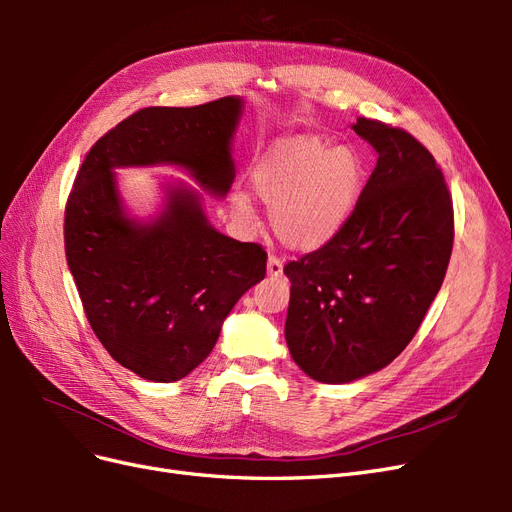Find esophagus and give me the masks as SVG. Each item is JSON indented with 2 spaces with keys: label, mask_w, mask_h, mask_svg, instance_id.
<instances>
[{
  "label": "esophagus",
  "mask_w": 512,
  "mask_h": 512,
  "mask_svg": "<svg viewBox=\"0 0 512 512\" xmlns=\"http://www.w3.org/2000/svg\"><path fill=\"white\" fill-rule=\"evenodd\" d=\"M267 271H269V275H271V277L282 275V271H284V262H282V258H280V256H275V254H271V256H269V260H267Z\"/></svg>",
  "instance_id": "obj_1"
}]
</instances>
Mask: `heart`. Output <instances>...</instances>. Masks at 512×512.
Returning a JSON list of instances; mask_svg holds the SVG:
<instances>
[{"label": "heart", "mask_w": 512, "mask_h": 512, "mask_svg": "<svg viewBox=\"0 0 512 512\" xmlns=\"http://www.w3.org/2000/svg\"><path fill=\"white\" fill-rule=\"evenodd\" d=\"M361 158L314 136L277 145L252 175V188L271 207V226L292 250H318L344 228L361 194ZM239 218H252L243 194L235 198Z\"/></svg>", "instance_id": "1"}]
</instances>
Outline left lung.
<instances>
[{
	"instance_id": "obj_1",
	"label": "left lung",
	"mask_w": 512,
	"mask_h": 512,
	"mask_svg": "<svg viewBox=\"0 0 512 512\" xmlns=\"http://www.w3.org/2000/svg\"><path fill=\"white\" fill-rule=\"evenodd\" d=\"M352 128L378 151L374 173L337 237L284 267L288 350L327 384L374 374L412 342L455 241L453 196L429 149L378 119Z\"/></svg>"
}]
</instances>
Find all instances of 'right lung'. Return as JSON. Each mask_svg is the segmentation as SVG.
I'll return each instance as SVG.
<instances>
[{
    "label": "right lung",
    "mask_w": 512,
    "mask_h": 512,
    "mask_svg": "<svg viewBox=\"0 0 512 512\" xmlns=\"http://www.w3.org/2000/svg\"><path fill=\"white\" fill-rule=\"evenodd\" d=\"M239 98L147 106L89 149L66 200L64 243L85 316L113 359L151 382H175L211 354L222 322L267 273V252L211 228L192 192H173L160 220L123 215L113 168L173 162L224 196Z\"/></svg>",
    "instance_id": "add662e5"
}]
</instances>
